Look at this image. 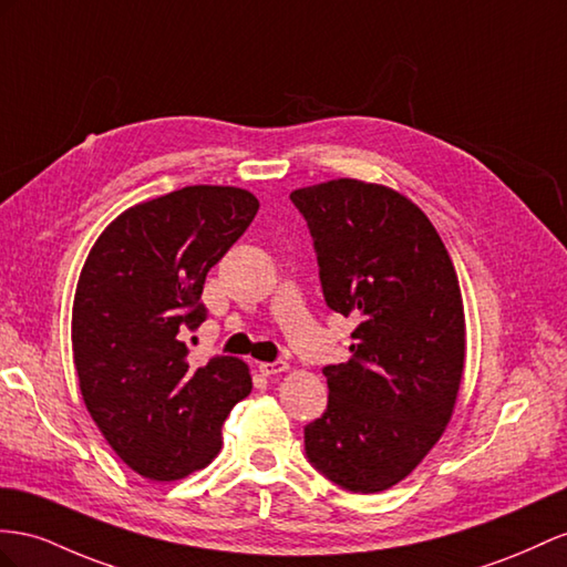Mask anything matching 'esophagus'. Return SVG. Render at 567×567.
Returning <instances> with one entry per match:
<instances>
[{
  "label": "esophagus",
  "instance_id": "1",
  "mask_svg": "<svg viewBox=\"0 0 567 567\" xmlns=\"http://www.w3.org/2000/svg\"><path fill=\"white\" fill-rule=\"evenodd\" d=\"M289 369V364L287 361H282V359H275V361H260L258 364V371L264 373V375H275V373H282V371H287Z\"/></svg>",
  "mask_w": 567,
  "mask_h": 567
}]
</instances>
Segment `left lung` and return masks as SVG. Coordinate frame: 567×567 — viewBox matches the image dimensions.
Listing matches in <instances>:
<instances>
[{"instance_id":"left-lung-1","label":"left lung","mask_w":567,"mask_h":567,"mask_svg":"<svg viewBox=\"0 0 567 567\" xmlns=\"http://www.w3.org/2000/svg\"><path fill=\"white\" fill-rule=\"evenodd\" d=\"M313 237L328 307L352 316L350 361L303 426L313 467L354 493L402 482L441 439L464 369V309L445 244L410 198L332 179L289 194Z\"/></svg>"}]
</instances>
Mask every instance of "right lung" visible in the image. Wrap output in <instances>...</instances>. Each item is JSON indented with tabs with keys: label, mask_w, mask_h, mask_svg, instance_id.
<instances>
[{
	"label": "right lung",
	"mask_w": 567,
	"mask_h": 567,
	"mask_svg": "<svg viewBox=\"0 0 567 567\" xmlns=\"http://www.w3.org/2000/svg\"><path fill=\"white\" fill-rule=\"evenodd\" d=\"M256 213L244 188L184 186L124 210L81 270L71 316L81 395L114 453L151 482L206 467L227 414L251 393L241 359L194 369L184 336L208 316V270Z\"/></svg>",
	"instance_id": "right-lung-1"
}]
</instances>
